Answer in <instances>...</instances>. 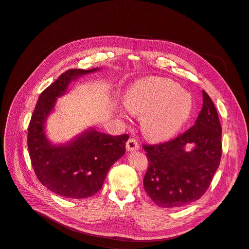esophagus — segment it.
Segmentation results:
<instances>
[{"label":"esophagus","instance_id":"1","mask_svg":"<svg viewBox=\"0 0 249 249\" xmlns=\"http://www.w3.org/2000/svg\"><path fill=\"white\" fill-rule=\"evenodd\" d=\"M126 150L127 151H137L139 150V143L135 138H129L126 142Z\"/></svg>","mask_w":249,"mask_h":249}]
</instances>
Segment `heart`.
<instances>
[{"label":"heart","instance_id":"obj_1","mask_svg":"<svg viewBox=\"0 0 249 249\" xmlns=\"http://www.w3.org/2000/svg\"><path fill=\"white\" fill-rule=\"evenodd\" d=\"M125 108L142 117V129L154 141L167 140L179 131L192 112L193 102L175 82L148 78L129 89L124 98Z\"/></svg>","mask_w":249,"mask_h":249}]
</instances>
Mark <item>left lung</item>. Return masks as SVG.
Wrapping results in <instances>:
<instances>
[{
    "mask_svg": "<svg viewBox=\"0 0 249 249\" xmlns=\"http://www.w3.org/2000/svg\"><path fill=\"white\" fill-rule=\"evenodd\" d=\"M222 127L217 109L203 90V108L183 134L157 145H143L149 166L144 188L162 208L196 202L209 188L222 156Z\"/></svg>",
    "mask_w": 249,
    "mask_h": 249,
    "instance_id": "1",
    "label": "left lung"
}]
</instances>
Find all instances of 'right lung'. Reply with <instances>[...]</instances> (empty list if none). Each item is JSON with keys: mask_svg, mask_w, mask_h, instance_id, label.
I'll return each mask as SVG.
<instances>
[{"mask_svg": "<svg viewBox=\"0 0 249 249\" xmlns=\"http://www.w3.org/2000/svg\"><path fill=\"white\" fill-rule=\"evenodd\" d=\"M98 69H70L42 91L28 126L27 146L35 175L51 192L85 198L102 187L112 164L125 153L128 135L110 136L90 128L67 145L53 146L44 134L46 117L69 83Z\"/></svg>", "mask_w": 249, "mask_h": 249, "instance_id": "1", "label": "right lung"}]
</instances>
